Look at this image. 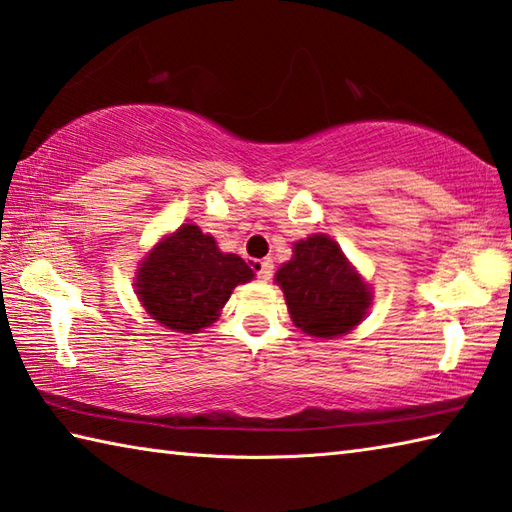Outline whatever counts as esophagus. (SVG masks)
Returning a JSON list of instances; mask_svg holds the SVG:
<instances>
[{
    "label": "esophagus",
    "instance_id": "esophagus-1",
    "mask_svg": "<svg viewBox=\"0 0 512 512\" xmlns=\"http://www.w3.org/2000/svg\"><path fill=\"white\" fill-rule=\"evenodd\" d=\"M256 274L258 278H263V281H269L274 274V263L269 258H263V260H256Z\"/></svg>",
    "mask_w": 512,
    "mask_h": 512
}]
</instances>
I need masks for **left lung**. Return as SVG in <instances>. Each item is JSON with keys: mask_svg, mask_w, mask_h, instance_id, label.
<instances>
[{"mask_svg": "<svg viewBox=\"0 0 512 512\" xmlns=\"http://www.w3.org/2000/svg\"><path fill=\"white\" fill-rule=\"evenodd\" d=\"M294 323L312 336L350 332L370 305L368 287L347 265L339 245L312 236L294 245V258L276 274Z\"/></svg>", "mask_w": 512, "mask_h": 512, "instance_id": "obj_1", "label": "left lung"}]
</instances>
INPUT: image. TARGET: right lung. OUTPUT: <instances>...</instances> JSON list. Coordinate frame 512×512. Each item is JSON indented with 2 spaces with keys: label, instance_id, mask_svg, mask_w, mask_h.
<instances>
[{
  "label": "right lung",
  "instance_id": "1",
  "mask_svg": "<svg viewBox=\"0 0 512 512\" xmlns=\"http://www.w3.org/2000/svg\"><path fill=\"white\" fill-rule=\"evenodd\" d=\"M254 278L243 258L223 254L196 225H182L144 260L138 294L158 323L198 332L216 321L231 289Z\"/></svg>",
  "mask_w": 512,
  "mask_h": 512
}]
</instances>
